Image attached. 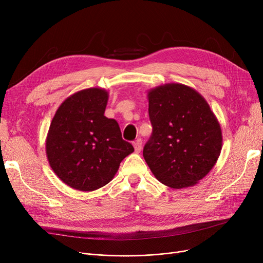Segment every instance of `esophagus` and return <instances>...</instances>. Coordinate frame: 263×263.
I'll use <instances>...</instances> for the list:
<instances>
[{
    "instance_id": "34e87169",
    "label": "esophagus",
    "mask_w": 263,
    "mask_h": 263,
    "mask_svg": "<svg viewBox=\"0 0 263 263\" xmlns=\"http://www.w3.org/2000/svg\"><path fill=\"white\" fill-rule=\"evenodd\" d=\"M133 146H134V149H135V153L139 154L140 151L142 150V141L141 140H136L133 143Z\"/></svg>"
}]
</instances>
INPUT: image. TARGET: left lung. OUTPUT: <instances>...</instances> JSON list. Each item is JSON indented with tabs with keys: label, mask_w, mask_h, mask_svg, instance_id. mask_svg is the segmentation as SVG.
Here are the masks:
<instances>
[{
	"label": "left lung",
	"mask_w": 263,
	"mask_h": 263,
	"mask_svg": "<svg viewBox=\"0 0 263 263\" xmlns=\"http://www.w3.org/2000/svg\"><path fill=\"white\" fill-rule=\"evenodd\" d=\"M153 134L143 156L158 180L172 189L195 185L210 173L223 146L222 129L203 97L168 83L148 91Z\"/></svg>",
	"instance_id": "1"
}]
</instances>
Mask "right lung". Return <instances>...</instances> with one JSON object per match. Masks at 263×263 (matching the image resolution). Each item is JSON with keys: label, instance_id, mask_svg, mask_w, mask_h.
<instances>
[{"label": "right lung", "instance_id": "obj_1", "mask_svg": "<svg viewBox=\"0 0 263 263\" xmlns=\"http://www.w3.org/2000/svg\"><path fill=\"white\" fill-rule=\"evenodd\" d=\"M108 92L100 87L80 90L60 105L46 140L52 171L74 190L96 191L116 175L134 151L122 140L115 119L104 116Z\"/></svg>", "mask_w": 263, "mask_h": 263}]
</instances>
